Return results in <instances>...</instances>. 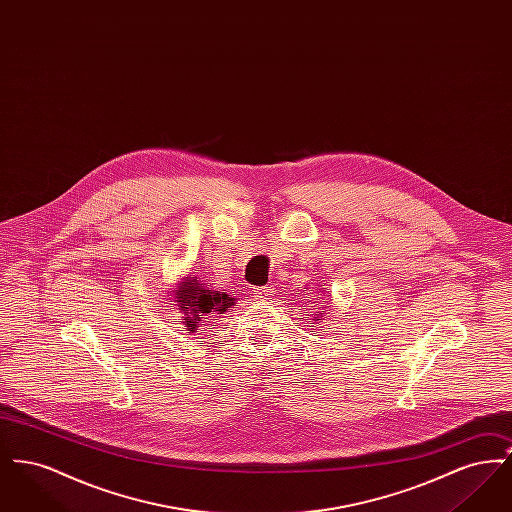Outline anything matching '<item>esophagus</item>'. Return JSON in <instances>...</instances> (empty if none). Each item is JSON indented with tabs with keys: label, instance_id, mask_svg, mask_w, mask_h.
<instances>
[{
	"label": "esophagus",
	"instance_id": "34e87169",
	"mask_svg": "<svg viewBox=\"0 0 512 512\" xmlns=\"http://www.w3.org/2000/svg\"><path fill=\"white\" fill-rule=\"evenodd\" d=\"M272 297V288H253L255 301H268Z\"/></svg>",
	"mask_w": 512,
	"mask_h": 512
}]
</instances>
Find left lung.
<instances>
[{"instance_id":"left-lung-1","label":"left lung","mask_w":512,"mask_h":512,"mask_svg":"<svg viewBox=\"0 0 512 512\" xmlns=\"http://www.w3.org/2000/svg\"><path fill=\"white\" fill-rule=\"evenodd\" d=\"M322 315H324V311H322V313H320V317H322ZM320 317H315V318H317V320H322V318H320Z\"/></svg>"}]
</instances>
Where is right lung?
<instances>
[{
  "label": "right lung",
  "mask_w": 512,
  "mask_h": 512,
  "mask_svg": "<svg viewBox=\"0 0 512 512\" xmlns=\"http://www.w3.org/2000/svg\"><path fill=\"white\" fill-rule=\"evenodd\" d=\"M174 303L178 307V320L186 326L188 334H195L199 328H207L215 324L234 303L236 299L224 292H215L201 284L195 276H186L174 288Z\"/></svg>",
  "instance_id": "1"
}]
</instances>
